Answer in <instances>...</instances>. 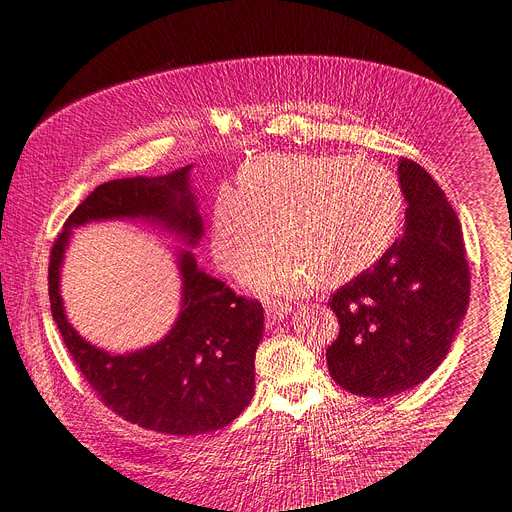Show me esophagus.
Instances as JSON below:
<instances>
[{
	"mask_svg": "<svg viewBox=\"0 0 512 512\" xmlns=\"http://www.w3.org/2000/svg\"><path fill=\"white\" fill-rule=\"evenodd\" d=\"M292 311V306H288V304H284V302H267L265 304V315H267V321H271V323H276V321H282L288 313Z\"/></svg>",
	"mask_w": 512,
	"mask_h": 512,
	"instance_id": "34e87169",
	"label": "esophagus"
}]
</instances>
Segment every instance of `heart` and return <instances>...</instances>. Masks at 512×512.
Listing matches in <instances>:
<instances>
[{
	"label": "heart",
	"mask_w": 512,
	"mask_h": 512,
	"mask_svg": "<svg viewBox=\"0 0 512 512\" xmlns=\"http://www.w3.org/2000/svg\"><path fill=\"white\" fill-rule=\"evenodd\" d=\"M405 195L389 168L337 154H267L222 185L212 203V253L226 271L245 269L261 292L294 294L346 284L395 243ZM270 228L267 229L266 226Z\"/></svg>",
	"instance_id": "1"
}]
</instances>
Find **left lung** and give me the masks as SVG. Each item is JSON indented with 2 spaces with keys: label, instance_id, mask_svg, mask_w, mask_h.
<instances>
[{
  "label": "left lung",
  "instance_id": "8db88e82",
  "mask_svg": "<svg viewBox=\"0 0 512 512\" xmlns=\"http://www.w3.org/2000/svg\"><path fill=\"white\" fill-rule=\"evenodd\" d=\"M405 232L327 302L339 323L327 348L331 379L354 395L393 397L445 360L467 311L471 276L459 218L436 181L399 162Z\"/></svg>",
  "mask_w": 512,
  "mask_h": 512
}]
</instances>
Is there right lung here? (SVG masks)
<instances>
[{
    "label": "right lung",
    "mask_w": 512,
    "mask_h": 512,
    "mask_svg": "<svg viewBox=\"0 0 512 512\" xmlns=\"http://www.w3.org/2000/svg\"><path fill=\"white\" fill-rule=\"evenodd\" d=\"M185 166L158 179H119L98 185L65 220L49 255L51 315L63 344L96 397L111 412L142 428L197 436L228 426L255 391V352L263 331V306L197 269L181 255L183 311L170 333L127 356L102 352L72 329L59 296V267L70 228L102 218H152L201 236V218L189 193Z\"/></svg>",
    "instance_id": "add662e5"
}]
</instances>
